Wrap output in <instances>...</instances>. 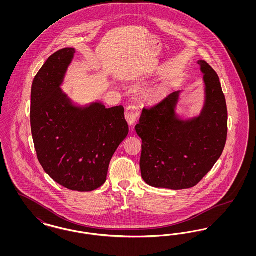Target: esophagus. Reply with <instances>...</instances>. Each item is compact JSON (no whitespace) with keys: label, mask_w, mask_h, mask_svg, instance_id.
Masks as SVG:
<instances>
[{"label":"esophagus","mask_w":256,"mask_h":256,"mask_svg":"<svg viewBox=\"0 0 256 256\" xmlns=\"http://www.w3.org/2000/svg\"><path fill=\"white\" fill-rule=\"evenodd\" d=\"M140 115V110L137 106H128L124 112V117L130 126H134Z\"/></svg>","instance_id":"1"}]
</instances>
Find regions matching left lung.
<instances>
[{
	"instance_id": "8db88e82",
	"label": "left lung",
	"mask_w": 256,
	"mask_h": 256,
	"mask_svg": "<svg viewBox=\"0 0 256 256\" xmlns=\"http://www.w3.org/2000/svg\"><path fill=\"white\" fill-rule=\"evenodd\" d=\"M206 100L200 114L182 120L176 112L180 91L144 108L135 130L142 139L140 169L144 182L156 188L194 187L222 154L228 135V108L219 76L204 60Z\"/></svg>"
}]
</instances>
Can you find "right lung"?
Masks as SVG:
<instances>
[{"instance_id":"right-lung-1","label":"right lung","mask_w":256,"mask_h":256,"mask_svg":"<svg viewBox=\"0 0 256 256\" xmlns=\"http://www.w3.org/2000/svg\"><path fill=\"white\" fill-rule=\"evenodd\" d=\"M73 48L52 54L37 73L30 98V126L37 158L63 187L90 192L106 180L110 160L128 134L122 106H74L60 86Z\"/></svg>"}]
</instances>
